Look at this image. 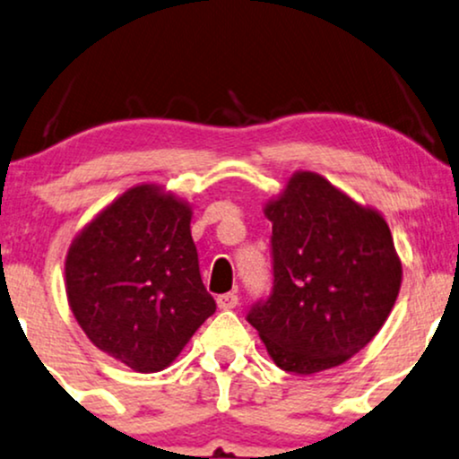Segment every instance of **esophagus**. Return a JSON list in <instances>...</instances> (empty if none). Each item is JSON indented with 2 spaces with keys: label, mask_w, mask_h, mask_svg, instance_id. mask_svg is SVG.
I'll list each match as a JSON object with an SVG mask.
<instances>
[{
  "label": "esophagus",
  "mask_w": 459,
  "mask_h": 459,
  "mask_svg": "<svg viewBox=\"0 0 459 459\" xmlns=\"http://www.w3.org/2000/svg\"><path fill=\"white\" fill-rule=\"evenodd\" d=\"M217 304H219L221 310H231V308L238 307V296H236V293H231V291L223 293V296L217 298Z\"/></svg>",
  "instance_id": "esophagus-1"
}]
</instances>
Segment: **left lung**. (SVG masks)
I'll return each mask as SVG.
<instances>
[{"instance_id": "obj_1", "label": "left lung", "mask_w": 459, "mask_h": 459, "mask_svg": "<svg viewBox=\"0 0 459 459\" xmlns=\"http://www.w3.org/2000/svg\"><path fill=\"white\" fill-rule=\"evenodd\" d=\"M264 212L274 281L247 321L282 370L341 366L377 336L398 298L403 264L385 219L315 172L293 174Z\"/></svg>"}]
</instances>
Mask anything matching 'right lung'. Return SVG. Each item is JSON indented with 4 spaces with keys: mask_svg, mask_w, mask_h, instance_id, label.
Here are the masks:
<instances>
[{
    "mask_svg": "<svg viewBox=\"0 0 459 459\" xmlns=\"http://www.w3.org/2000/svg\"><path fill=\"white\" fill-rule=\"evenodd\" d=\"M191 206L138 185L72 242L65 291L89 341L135 372L172 364L217 310L191 238Z\"/></svg>",
    "mask_w": 459,
    "mask_h": 459,
    "instance_id": "1",
    "label": "right lung"
}]
</instances>
